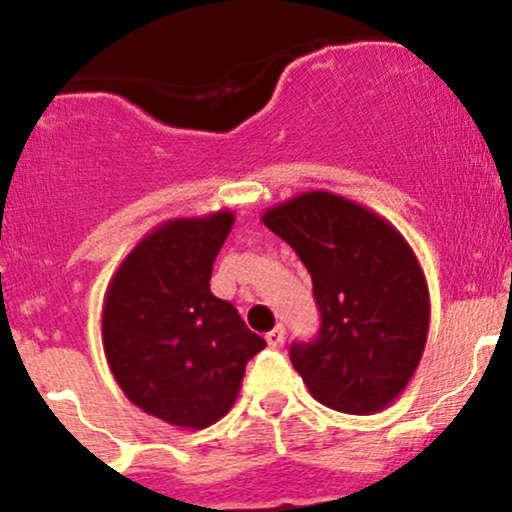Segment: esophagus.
Here are the masks:
<instances>
[{"instance_id": "1", "label": "esophagus", "mask_w": 512, "mask_h": 512, "mask_svg": "<svg viewBox=\"0 0 512 512\" xmlns=\"http://www.w3.org/2000/svg\"><path fill=\"white\" fill-rule=\"evenodd\" d=\"M264 339H267V344H269V346H274V349H276V346L284 344V339H286V330H284V327H281V325H276L272 332H267V337H264Z\"/></svg>"}]
</instances>
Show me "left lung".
I'll return each instance as SVG.
<instances>
[{
    "label": "left lung",
    "instance_id": "1",
    "mask_svg": "<svg viewBox=\"0 0 512 512\" xmlns=\"http://www.w3.org/2000/svg\"><path fill=\"white\" fill-rule=\"evenodd\" d=\"M262 223L296 250L313 279L320 332L289 349L310 395L344 414L390 407L424 356L431 322L411 245L383 216L325 190L276 204Z\"/></svg>",
    "mask_w": 512,
    "mask_h": 512
}]
</instances>
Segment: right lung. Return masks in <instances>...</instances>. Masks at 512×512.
Returning <instances> with one entry per match:
<instances>
[{"label": "right lung", "mask_w": 512, "mask_h": 512, "mask_svg": "<svg viewBox=\"0 0 512 512\" xmlns=\"http://www.w3.org/2000/svg\"><path fill=\"white\" fill-rule=\"evenodd\" d=\"M233 211L170 219L134 245L105 291L108 366L129 402L178 428H207L236 402L267 342L209 289Z\"/></svg>", "instance_id": "1"}]
</instances>
